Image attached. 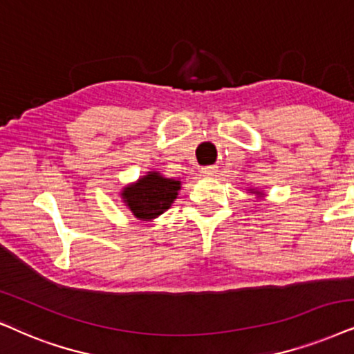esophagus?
<instances>
[{
  "label": "esophagus",
  "mask_w": 354,
  "mask_h": 354,
  "mask_svg": "<svg viewBox=\"0 0 354 354\" xmlns=\"http://www.w3.org/2000/svg\"><path fill=\"white\" fill-rule=\"evenodd\" d=\"M201 173H203L204 178H209V180H214V178H217V167H204L201 169Z\"/></svg>",
  "instance_id": "34e87169"
}]
</instances>
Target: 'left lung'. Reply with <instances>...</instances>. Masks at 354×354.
<instances>
[{
    "label": "left lung",
    "instance_id": "8db88e82",
    "mask_svg": "<svg viewBox=\"0 0 354 354\" xmlns=\"http://www.w3.org/2000/svg\"><path fill=\"white\" fill-rule=\"evenodd\" d=\"M248 191L250 192H252V194H254V196H257V198L258 199H263V198H265V192H263L261 189H253V187H248Z\"/></svg>",
    "mask_w": 354,
    "mask_h": 354
}]
</instances>
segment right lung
<instances>
[{
    "instance_id": "obj_1",
    "label": "right lung",
    "mask_w": 354,
    "mask_h": 354,
    "mask_svg": "<svg viewBox=\"0 0 354 354\" xmlns=\"http://www.w3.org/2000/svg\"><path fill=\"white\" fill-rule=\"evenodd\" d=\"M180 189V180L163 176L160 171H147L137 181L122 187L120 199L133 217L150 222L171 207Z\"/></svg>"
}]
</instances>
